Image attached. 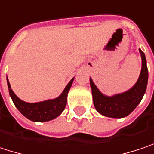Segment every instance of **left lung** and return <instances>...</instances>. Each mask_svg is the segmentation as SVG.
I'll return each mask as SVG.
<instances>
[{
	"label": "left lung",
	"instance_id": "8db88e82",
	"mask_svg": "<svg viewBox=\"0 0 154 154\" xmlns=\"http://www.w3.org/2000/svg\"><path fill=\"white\" fill-rule=\"evenodd\" d=\"M139 53L142 59L141 72L135 85L127 91L112 96H106L98 89L93 80L89 78L94 106L100 114L109 118H124L130 114L141 102L148 82V69L145 55L140 48Z\"/></svg>",
	"mask_w": 154,
	"mask_h": 154
}]
</instances>
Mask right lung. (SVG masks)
<instances>
[{
	"instance_id": "add662e5",
	"label": "right lung",
	"mask_w": 154,
	"mask_h": 154,
	"mask_svg": "<svg viewBox=\"0 0 154 154\" xmlns=\"http://www.w3.org/2000/svg\"><path fill=\"white\" fill-rule=\"evenodd\" d=\"M74 77L68 82V84L64 88L63 92L56 98L48 99L36 103H27L21 100L14 91L11 89V86L7 77V84L10 92V96L17 110L28 120L35 122H48L53 119H56L59 116L62 112L65 110L66 102H67V95L72 84L73 82Z\"/></svg>"
}]
</instances>
